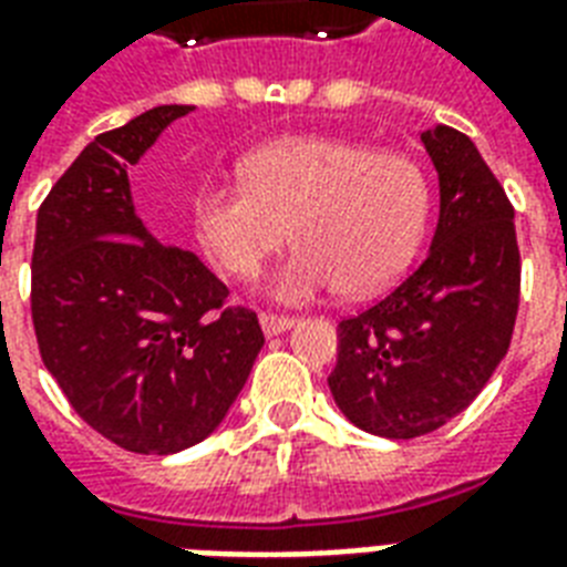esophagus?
<instances>
[{
    "instance_id": "esophagus-1",
    "label": "esophagus",
    "mask_w": 567,
    "mask_h": 567,
    "mask_svg": "<svg viewBox=\"0 0 567 567\" xmlns=\"http://www.w3.org/2000/svg\"><path fill=\"white\" fill-rule=\"evenodd\" d=\"M258 320H261L265 336H279V332H285V329H291L297 323V318H291V315H274V311H261Z\"/></svg>"
}]
</instances>
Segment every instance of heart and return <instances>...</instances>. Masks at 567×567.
<instances>
[{
	"label": "heart",
	"mask_w": 567,
	"mask_h": 567,
	"mask_svg": "<svg viewBox=\"0 0 567 567\" xmlns=\"http://www.w3.org/2000/svg\"><path fill=\"white\" fill-rule=\"evenodd\" d=\"M244 182L194 196L196 235L231 276H256L291 238L270 291L302 302L341 288L371 293L412 261L430 217V182L414 158L359 141L276 137L240 164Z\"/></svg>",
	"instance_id": "heart-1"
}]
</instances>
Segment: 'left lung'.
<instances>
[{
  "mask_svg": "<svg viewBox=\"0 0 567 567\" xmlns=\"http://www.w3.org/2000/svg\"><path fill=\"white\" fill-rule=\"evenodd\" d=\"M441 185L439 229L421 265L338 323L329 391L382 439H417L465 412L512 344L520 302L515 208L456 128L421 135Z\"/></svg>",
  "mask_w": 567,
  "mask_h": 567,
  "instance_id": "obj_1",
  "label": "left lung"
}]
</instances>
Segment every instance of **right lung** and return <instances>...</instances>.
Here are the masks:
<instances>
[{"label":"right lung","mask_w":567,"mask_h":567,"mask_svg":"<svg viewBox=\"0 0 567 567\" xmlns=\"http://www.w3.org/2000/svg\"><path fill=\"white\" fill-rule=\"evenodd\" d=\"M190 105H158L93 137L40 203L31 323L66 403L111 444L167 456L217 430L265 332L256 311L137 220L128 164Z\"/></svg>","instance_id":"right-lung-1"}]
</instances>
